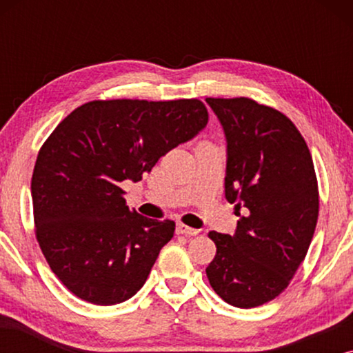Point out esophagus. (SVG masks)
<instances>
[{"label":"esophagus","mask_w":353,"mask_h":353,"mask_svg":"<svg viewBox=\"0 0 353 353\" xmlns=\"http://www.w3.org/2000/svg\"><path fill=\"white\" fill-rule=\"evenodd\" d=\"M176 233H178V234L196 236V234H199V230L190 228V226H186V225H183V223H178V225H176Z\"/></svg>","instance_id":"1"}]
</instances>
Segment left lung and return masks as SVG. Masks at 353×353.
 I'll list each match as a JSON object with an SVG mask.
<instances>
[{
  "mask_svg": "<svg viewBox=\"0 0 353 353\" xmlns=\"http://www.w3.org/2000/svg\"><path fill=\"white\" fill-rule=\"evenodd\" d=\"M226 138L225 197L245 209L233 236L210 231L214 291L239 308L263 305L288 288L318 220V183L305 139L279 110L249 98H207Z\"/></svg>",
  "mask_w": 353,
  "mask_h": 353,
  "instance_id": "left-lung-1",
  "label": "left lung"
}]
</instances>
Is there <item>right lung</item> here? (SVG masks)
<instances>
[{
  "instance_id": "add662e5",
  "label": "right lung",
  "mask_w": 353,
  "mask_h": 353,
  "mask_svg": "<svg viewBox=\"0 0 353 353\" xmlns=\"http://www.w3.org/2000/svg\"><path fill=\"white\" fill-rule=\"evenodd\" d=\"M199 99L90 101L54 128L32 176L35 234L52 273L94 305L133 297L175 221L130 210L123 181H139L159 159L207 125Z\"/></svg>"
}]
</instances>
